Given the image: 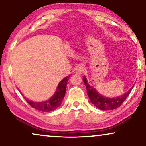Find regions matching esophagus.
<instances>
[{
    "label": "esophagus",
    "mask_w": 146,
    "mask_h": 146,
    "mask_svg": "<svg viewBox=\"0 0 146 146\" xmlns=\"http://www.w3.org/2000/svg\"><path fill=\"white\" fill-rule=\"evenodd\" d=\"M84 68L83 66H78L75 69V72L76 73L78 74H82L84 72Z\"/></svg>",
    "instance_id": "1"
}]
</instances>
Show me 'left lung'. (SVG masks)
Returning <instances> with one entry per match:
<instances>
[{"mask_svg": "<svg viewBox=\"0 0 146 146\" xmlns=\"http://www.w3.org/2000/svg\"><path fill=\"white\" fill-rule=\"evenodd\" d=\"M83 81L85 84L86 87L87 94L90 100L91 103L93 105H94L97 108L102 110H111L116 109L117 108L120 106L121 104L128 96L131 90L134 86V85H133L126 93L123 94V95L117 97L109 98L100 94L95 88L90 85L85 76H83Z\"/></svg>", "mask_w": 146, "mask_h": 146, "instance_id": "obj_1", "label": "left lung"}]
</instances>
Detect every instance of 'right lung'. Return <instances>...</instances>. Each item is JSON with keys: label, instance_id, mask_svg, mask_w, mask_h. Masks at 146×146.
<instances>
[{"label": "right lung", "instance_id": "add662e5", "mask_svg": "<svg viewBox=\"0 0 146 146\" xmlns=\"http://www.w3.org/2000/svg\"><path fill=\"white\" fill-rule=\"evenodd\" d=\"M70 75L65 77L60 82L56 88V90L50 98L46 101L35 102L25 98L26 100L32 107L37 110L41 111H52L57 109L61 105L62 102L65 96L67 82L68 80Z\"/></svg>", "mask_w": 146, "mask_h": 146}]
</instances>
